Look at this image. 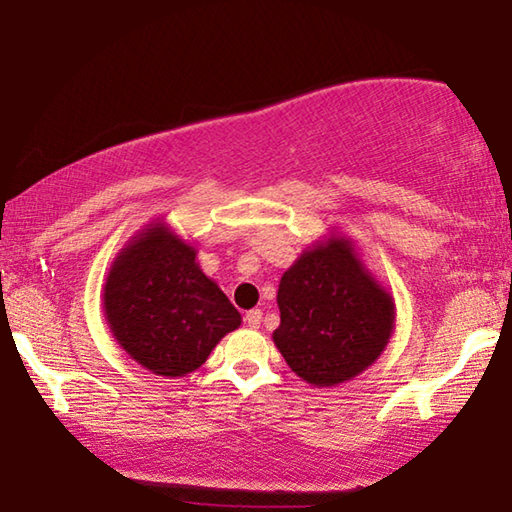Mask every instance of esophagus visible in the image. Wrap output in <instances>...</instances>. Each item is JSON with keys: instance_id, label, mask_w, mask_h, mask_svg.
I'll list each match as a JSON object with an SVG mask.
<instances>
[{"instance_id": "1", "label": "esophagus", "mask_w": 512, "mask_h": 512, "mask_svg": "<svg viewBox=\"0 0 512 512\" xmlns=\"http://www.w3.org/2000/svg\"><path fill=\"white\" fill-rule=\"evenodd\" d=\"M243 322H246L250 329H257V326L262 324V310H248L246 317H243Z\"/></svg>"}]
</instances>
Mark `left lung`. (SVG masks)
Returning a JSON list of instances; mask_svg holds the SVG:
<instances>
[{
  "mask_svg": "<svg viewBox=\"0 0 512 512\" xmlns=\"http://www.w3.org/2000/svg\"><path fill=\"white\" fill-rule=\"evenodd\" d=\"M278 308L273 342L292 372L317 388L368 370L395 329L391 292L338 232L305 248L282 273Z\"/></svg>",
  "mask_w": 512,
  "mask_h": 512,
  "instance_id": "left-lung-1",
  "label": "left lung"
}]
</instances>
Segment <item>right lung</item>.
Returning a JSON list of instances; mask_svg holds the SVG:
<instances>
[{"mask_svg":"<svg viewBox=\"0 0 512 512\" xmlns=\"http://www.w3.org/2000/svg\"><path fill=\"white\" fill-rule=\"evenodd\" d=\"M105 322L119 347L158 377H186L241 326L193 243L154 220L121 248L103 285Z\"/></svg>","mask_w":512,"mask_h":512,"instance_id":"add662e5","label":"right lung"}]
</instances>
